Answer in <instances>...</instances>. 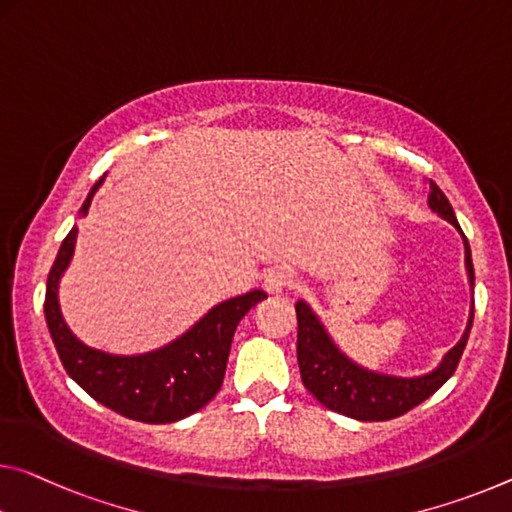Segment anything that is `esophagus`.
I'll list each match as a JSON object with an SVG mask.
<instances>
[{"label":"esophagus","mask_w":512,"mask_h":512,"mask_svg":"<svg viewBox=\"0 0 512 512\" xmlns=\"http://www.w3.org/2000/svg\"><path fill=\"white\" fill-rule=\"evenodd\" d=\"M294 285H296V275L289 269H271L264 275V289L269 291V294H278V291L291 289Z\"/></svg>","instance_id":"esophagus-1"}]
</instances>
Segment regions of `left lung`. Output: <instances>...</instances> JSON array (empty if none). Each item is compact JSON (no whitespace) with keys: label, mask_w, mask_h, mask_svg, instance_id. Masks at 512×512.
Here are the masks:
<instances>
[{"label":"left lung","mask_w":512,"mask_h":512,"mask_svg":"<svg viewBox=\"0 0 512 512\" xmlns=\"http://www.w3.org/2000/svg\"><path fill=\"white\" fill-rule=\"evenodd\" d=\"M428 189H431V193H428V205H431L433 212L446 218V221L462 234L456 221V214H453L449 200H446V196L440 191V186L431 180L428 182ZM462 241H465V264L469 282H472L474 287V264L465 234H462ZM296 316L298 369L307 392H310L321 405H326L328 410L360 421H387L401 417L412 408H417L419 403H424L428 396H433L437 389L456 373L474 321L472 312L467 332L462 335L460 342L446 353L444 362L433 373L421 378H394L367 371L348 360L346 355L330 342L328 332L323 330L319 319H316L314 312L303 303V300L296 303Z\"/></svg>","instance_id":"obj_1"}]
</instances>
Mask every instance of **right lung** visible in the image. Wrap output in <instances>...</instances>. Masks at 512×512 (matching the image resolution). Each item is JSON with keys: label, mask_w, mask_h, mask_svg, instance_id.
I'll return each instance as SVG.
<instances>
[{"label": "right lung", "mask_w": 512, "mask_h": 512, "mask_svg": "<svg viewBox=\"0 0 512 512\" xmlns=\"http://www.w3.org/2000/svg\"><path fill=\"white\" fill-rule=\"evenodd\" d=\"M100 184L102 180L88 193L81 214H88ZM75 241L77 227H72L47 275L45 291V321L68 376L97 403L145 424H170L205 408L223 385L234 330L250 307L266 298L264 291L255 289L216 305L186 335L159 351L132 358L109 355L81 344L59 310V280L75 253Z\"/></svg>", "instance_id": "right-lung-1"}]
</instances>
